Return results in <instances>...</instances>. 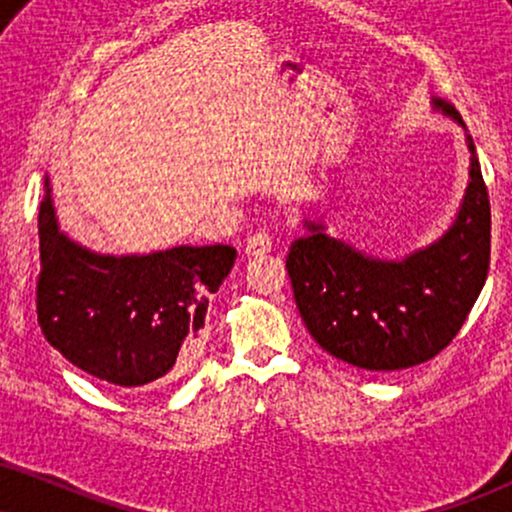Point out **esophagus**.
I'll use <instances>...</instances> for the list:
<instances>
[{"label": "esophagus", "instance_id": "34e87169", "mask_svg": "<svg viewBox=\"0 0 512 512\" xmlns=\"http://www.w3.org/2000/svg\"><path fill=\"white\" fill-rule=\"evenodd\" d=\"M270 249H273V239H270L266 232H256V235H251L244 244V254L249 258L266 256L270 254Z\"/></svg>", "mask_w": 512, "mask_h": 512}]
</instances>
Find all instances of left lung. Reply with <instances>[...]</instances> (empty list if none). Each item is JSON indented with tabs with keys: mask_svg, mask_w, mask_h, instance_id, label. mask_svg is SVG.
<instances>
[{
	"mask_svg": "<svg viewBox=\"0 0 512 512\" xmlns=\"http://www.w3.org/2000/svg\"><path fill=\"white\" fill-rule=\"evenodd\" d=\"M432 106L463 125L449 102L434 97ZM465 140L470 182L437 242L384 261L327 235L323 220H304L308 232L289 246L296 308L339 361L377 372L413 368L446 349L475 306L489 273L491 208L475 142Z\"/></svg>",
	"mask_w": 512,
	"mask_h": 512,
	"instance_id": "8db88e82",
	"label": "left lung"
}]
</instances>
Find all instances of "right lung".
I'll list each match as a JSON object with an SVG mask.
<instances>
[{"mask_svg":"<svg viewBox=\"0 0 512 512\" xmlns=\"http://www.w3.org/2000/svg\"><path fill=\"white\" fill-rule=\"evenodd\" d=\"M37 323L73 365L116 387L178 377L197 351L208 296L235 266L227 244L97 254L59 230L52 187L40 204Z\"/></svg>","mask_w":512,"mask_h":512,"instance_id":"1","label":"right lung"}]
</instances>
